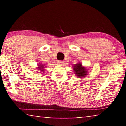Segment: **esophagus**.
Instances as JSON below:
<instances>
[{"label": "esophagus", "instance_id": "esophagus-1", "mask_svg": "<svg viewBox=\"0 0 126 126\" xmlns=\"http://www.w3.org/2000/svg\"><path fill=\"white\" fill-rule=\"evenodd\" d=\"M57 64L59 65H62L63 64H64V62L62 61H58L57 62Z\"/></svg>", "mask_w": 126, "mask_h": 126}]
</instances>
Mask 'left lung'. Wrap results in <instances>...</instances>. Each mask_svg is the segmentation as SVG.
<instances>
[{"instance_id": "1", "label": "left lung", "mask_w": 126, "mask_h": 126, "mask_svg": "<svg viewBox=\"0 0 126 126\" xmlns=\"http://www.w3.org/2000/svg\"><path fill=\"white\" fill-rule=\"evenodd\" d=\"M73 69L74 73L79 78L86 77L88 74V71H87L86 67L83 66L82 64L81 63H78L74 64L73 67Z\"/></svg>"}]
</instances>
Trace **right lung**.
<instances>
[{"mask_svg": "<svg viewBox=\"0 0 126 126\" xmlns=\"http://www.w3.org/2000/svg\"><path fill=\"white\" fill-rule=\"evenodd\" d=\"M37 68L38 70H39V72H44V69L46 68V65L44 64H42L41 63H38V67Z\"/></svg>", "mask_w": 126, "mask_h": 126, "instance_id": "right-lung-1", "label": "right lung"}]
</instances>
